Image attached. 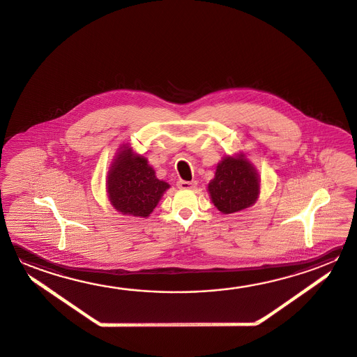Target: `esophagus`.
Segmentation results:
<instances>
[{
  "mask_svg": "<svg viewBox=\"0 0 357 357\" xmlns=\"http://www.w3.org/2000/svg\"><path fill=\"white\" fill-rule=\"evenodd\" d=\"M197 186V182L196 181H183L180 180L177 181V188H182V190H188V188H195Z\"/></svg>",
  "mask_w": 357,
  "mask_h": 357,
  "instance_id": "esophagus-1",
  "label": "esophagus"
}]
</instances>
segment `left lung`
<instances>
[{
    "instance_id": "1",
    "label": "left lung",
    "mask_w": 357,
    "mask_h": 357,
    "mask_svg": "<svg viewBox=\"0 0 357 357\" xmlns=\"http://www.w3.org/2000/svg\"><path fill=\"white\" fill-rule=\"evenodd\" d=\"M208 192L221 213H236L249 208L258 199L259 177L243 155L227 157L216 167L214 180L208 183Z\"/></svg>"
}]
</instances>
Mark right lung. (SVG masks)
Returning <instances> with one entry per match:
<instances>
[{
	"label": "right lung",
	"instance_id": "add662e5",
	"mask_svg": "<svg viewBox=\"0 0 357 357\" xmlns=\"http://www.w3.org/2000/svg\"><path fill=\"white\" fill-rule=\"evenodd\" d=\"M169 183L160 181L147 158L124 147L108 175V195L112 205L126 215L146 218L160 202Z\"/></svg>",
	"mask_w": 357,
	"mask_h": 357
}]
</instances>
